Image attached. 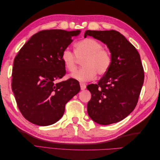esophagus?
I'll list each match as a JSON object with an SVG mask.
<instances>
[{
  "mask_svg": "<svg viewBox=\"0 0 160 160\" xmlns=\"http://www.w3.org/2000/svg\"><path fill=\"white\" fill-rule=\"evenodd\" d=\"M80 87L81 90H84L86 89V85L83 83H80Z\"/></svg>",
  "mask_w": 160,
  "mask_h": 160,
  "instance_id": "34e87169",
  "label": "esophagus"
}]
</instances>
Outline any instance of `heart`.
<instances>
[{
    "mask_svg": "<svg viewBox=\"0 0 160 160\" xmlns=\"http://www.w3.org/2000/svg\"><path fill=\"white\" fill-rule=\"evenodd\" d=\"M74 52L65 49L61 55L65 67L71 72L77 69L78 59H83L81 63L83 67L71 75L72 78L79 81H88L93 79L96 74L99 76L105 75L110 69L111 53L94 38H87L77 42Z\"/></svg>",
    "mask_w": 160,
    "mask_h": 160,
    "instance_id": "b5f03b06",
    "label": "heart"
}]
</instances>
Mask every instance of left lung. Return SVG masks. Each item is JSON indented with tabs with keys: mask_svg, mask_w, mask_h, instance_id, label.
Returning a JSON list of instances; mask_svg holds the SVG:
<instances>
[{
	"mask_svg": "<svg viewBox=\"0 0 160 160\" xmlns=\"http://www.w3.org/2000/svg\"><path fill=\"white\" fill-rule=\"evenodd\" d=\"M108 46L111 65L98 84L87 86L91 93L88 103L91 119L101 125L117 123L127 117L136 106L144 81L139 52L118 31H86Z\"/></svg>",
	"mask_w": 160,
	"mask_h": 160,
	"instance_id": "obj_1",
	"label": "left lung"
}]
</instances>
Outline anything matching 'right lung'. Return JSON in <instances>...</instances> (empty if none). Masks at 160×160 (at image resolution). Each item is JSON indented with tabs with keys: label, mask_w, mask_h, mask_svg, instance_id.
Wrapping results in <instances>:
<instances>
[{
	"label": "right lung",
	"mask_w": 160,
	"mask_h": 160,
	"mask_svg": "<svg viewBox=\"0 0 160 160\" xmlns=\"http://www.w3.org/2000/svg\"><path fill=\"white\" fill-rule=\"evenodd\" d=\"M81 31L44 30L32 35L14 58L12 90L28 122L46 126L63 115L65 104L80 91L74 79L57 83L65 75L62 52Z\"/></svg>",
	"instance_id": "right-lung-1"
}]
</instances>
